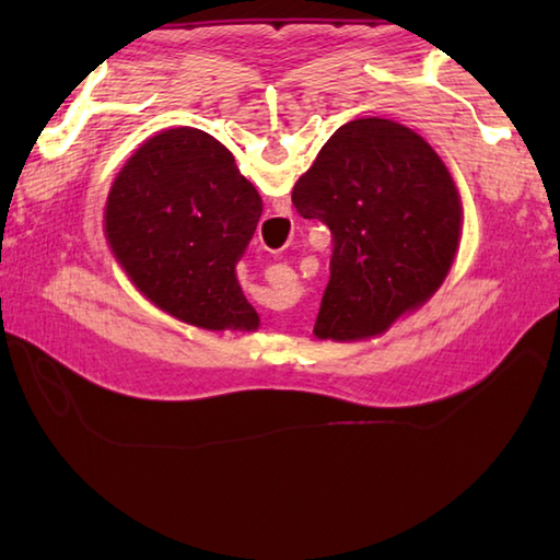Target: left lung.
Returning <instances> with one entry per match:
<instances>
[{
  "mask_svg": "<svg viewBox=\"0 0 560 560\" xmlns=\"http://www.w3.org/2000/svg\"><path fill=\"white\" fill-rule=\"evenodd\" d=\"M303 219L331 231L319 339H363L431 299L462 231L457 187L438 153L383 117L341 125L293 187Z\"/></svg>",
  "mask_w": 560,
  "mask_h": 560,
  "instance_id": "1",
  "label": "left lung"
}]
</instances>
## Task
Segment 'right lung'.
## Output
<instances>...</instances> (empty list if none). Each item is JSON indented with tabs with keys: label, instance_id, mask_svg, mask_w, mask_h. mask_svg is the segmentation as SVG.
<instances>
[{
	"label": "right lung",
	"instance_id": "obj_1",
	"mask_svg": "<svg viewBox=\"0 0 560 560\" xmlns=\"http://www.w3.org/2000/svg\"><path fill=\"white\" fill-rule=\"evenodd\" d=\"M261 217L257 189L233 153L195 127L139 147L115 177L105 235L135 287L180 323L201 329L259 325L235 279Z\"/></svg>",
	"mask_w": 560,
	"mask_h": 560
}]
</instances>
